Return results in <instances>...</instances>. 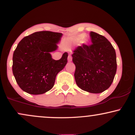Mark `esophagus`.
<instances>
[{"mask_svg":"<svg viewBox=\"0 0 135 135\" xmlns=\"http://www.w3.org/2000/svg\"><path fill=\"white\" fill-rule=\"evenodd\" d=\"M72 56H71V55H69V56H68V61H69V62H70V61H72Z\"/></svg>","mask_w":135,"mask_h":135,"instance_id":"1","label":"esophagus"}]
</instances>
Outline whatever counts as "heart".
<instances>
[{
	"label": "heart",
	"mask_w": 135,
	"mask_h": 135,
	"mask_svg": "<svg viewBox=\"0 0 135 135\" xmlns=\"http://www.w3.org/2000/svg\"><path fill=\"white\" fill-rule=\"evenodd\" d=\"M86 37V34L84 33L80 34V35H79L77 37L74 38V41H73V42H74V44H80V43H82L84 41Z\"/></svg>",
	"instance_id": "obj_1"
}]
</instances>
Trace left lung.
Listing matches in <instances>:
<instances>
[{"label": "left lung", "instance_id": "obj_1", "mask_svg": "<svg viewBox=\"0 0 135 135\" xmlns=\"http://www.w3.org/2000/svg\"><path fill=\"white\" fill-rule=\"evenodd\" d=\"M93 44H83L73 50L75 82L80 89L100 93L112 84L116 70V53L111 43L103 35L91 32Z\"/></svg>", "mask_w": 135, "mask_h": 135}]
</instances>
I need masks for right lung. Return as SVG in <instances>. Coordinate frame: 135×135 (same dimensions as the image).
I'll return each mask as SVG.
<instances>
[{
  "mask_svg": "<svg viewBox=\"0 0 135 135\" xmlns=\"http://www.w3.org/2000/svg\"><path fill=\"white\" fill-rule=\"evenodd\" d=\"M63 34L41 31L25 37L18 43L13 56V73L25 92L41 94L51 89L57 74L67 63V52L61 59L52 58Z\"/></svg>",
  "mask_w": 135,
  "mask_h": 135,
  "instance_id": "obj_1",
  "label": "right lung"
}]
</instances>
